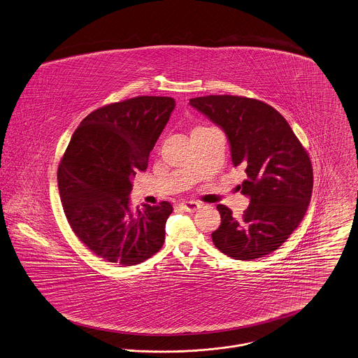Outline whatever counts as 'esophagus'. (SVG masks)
Here are the masks:
<instances>
[{
	"instance_id": "1",
	"label": "esophagus",
	"mask_w": 358,
	"mask_h": 358,
	"mask_svg": "<svg viewBox=\"0 0 358 358\" xmlns=\"http://www.w3.org/2000/svg\"><path fill=\"white\" fill-rule=\"evenodd\" d=\"M180 207L185 212H194V210L200 208V204L196 203V201H184V203L180 204Z\"/></svg>"
}]
</instances>
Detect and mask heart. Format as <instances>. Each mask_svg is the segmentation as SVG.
Here are the masks:
<instances>
[{
	"instance_id": "heart-1",
	"label": "heart",
	"mask_w": 358,
	"mask_h": 358,
	"mask_svg": "<svg viewBox=\"0 0 358 358\" xmlns=\"http://www.w3.org/2000/svg\"><path fill=\"white\" fill-rule=\"evenodd\" d=\"M196 129H200V128H196Z\"/></svg>"
}]
</instances>
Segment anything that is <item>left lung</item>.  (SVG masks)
<instances>
[{
	"label": "left lung",
	"instance_id": "obj_1",
	"mask_svg": "<svg viewBox=\"0 0 358 358\" xmlns=\"http://www.w3.org/2000/svg\"><path fill=\"white\" fill-rule=\"evenodd\" d=\"M229 141L232 165L248 178L239 185L250 204L242 217L217 204L222 223L213 245L226 255L252 261L277 250L303 220L313 194V166L288 122L271 106L238 96L190 99Z\"/></svg>",
	"mask_w": 358,
	"mask_h": 358
}]
</instances>
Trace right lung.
<instances>
[{"mask_svg":"<svg viewBox=\"0 0 358 358\" xmlns=\"http://www.w3.org/2000/svg\"><path fill=\"white\" fill-rule=\"evenodd\" d=\"M174 106L171 97L142 96L99 108L66 148L58 169L64 215L78 239L106 262L141 264L165 242L170 203L132 212L129 193Z\"/></svg>","mask_w":358,"mask_h":358,"instance_id":"right-lung-1","label":"right lung"}]
</instances>
